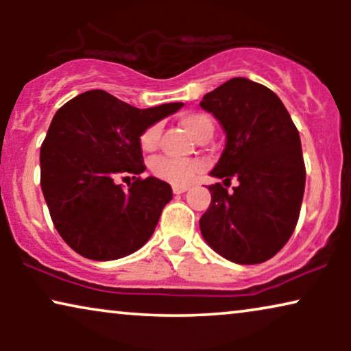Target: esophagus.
<instances>
[{
	"mask_svg": "<svg viewBox=\"0 0 351 351\" xmlns=\"http://www.w3.org/2000/svg\"><path fill=\"white\" fill-rule=\"evenodd\" d=\"M186 190H189V186H186V185H174V186H172V191H174L176 195H182Z\"/></svg>",
	"mask_w": 351,
	"mask_h": 351,
	"instance_id": "esophagus-1",
	"label": "esophagus"
}]
</instances>
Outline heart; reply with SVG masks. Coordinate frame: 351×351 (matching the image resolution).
<instances>
[{
  "label": "heart",
  "mask_w": 351,
  "mask_h": 351,
  "mask_svg": "<svg viewBox=\"0 0 351 351\" xmlns=\"http://www.w3.org/2000/svg\"><path fill=\"white\" fill-rule=\"evenodd\" d=\"M180 124L186 132L195 138L196 142H201L203 138H210L214 134V119L210 114L204 112H189L180 117ZM161 126L158 123H153L150 126L143 129V132L138 137V145L145 153L155 152L158 143H160ZM198 161H182L172 160V158L160 156L152 160L150 171L158 179L169 182L174 185H186L199 171Z\"/></svg>",
  "instance_id": "1"
}]
</instances>
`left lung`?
Segmentation results:
<instances>
[{"mask_svg":"<svg viewBox=\"0 0 351 351\" xmlns=\"http://www.w3.org/2000/svg\"><path fill=\"white\" fill-rule=\"evenodd\" d=\"M201 108L227 134L210 176L237 179L228 191L209 186L210 204L199 219L201 234L220 256L241 265L262 263L289 241L305 190L300 136L280 97L263 84L232 78L210 90Z\"/></svg>","mask_w":351,"mask_h":351,"instance_id":"obj_1","label":"left lung"}]
</instances>
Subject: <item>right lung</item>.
<instances>
[{"mask_svg": "<svg viewBox=\"0 0 351 351\" xmlns=\"http://www.w3.org/2000/svg\"><path fill=\"white\" fill-rule=\"evenodd\" d=\"M182 102L136 108L105 90L76 95L57 110L40 152L41 190L62 239L90 261L136 252L155 232L169 184L143 171V129ZM132 175L124 191L117 179Z\"/></svg>", "mask_w": 351, "mask_h": 351, "instance_id": "right-lung-1", "label": "right lung"}]
</instances>
